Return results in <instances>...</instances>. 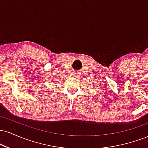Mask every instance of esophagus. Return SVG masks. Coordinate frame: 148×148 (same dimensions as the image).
I'll use <instances>...</instances> for the list:
<instances>
[{"label": "esophagus", "mask_w": 148, "mask_h": 148, "mask_svg": "<svg viewBox=\"0 0 148 148\" xmlns=\"http://www.w3.org/2000/svg\"><path fill=\"white\" fill-rule=\"evenodd\" d=\"M74 74H75V75H77V74H78V73H74Z\"/></svg>", "instance_id": "1"}]
</instances>
